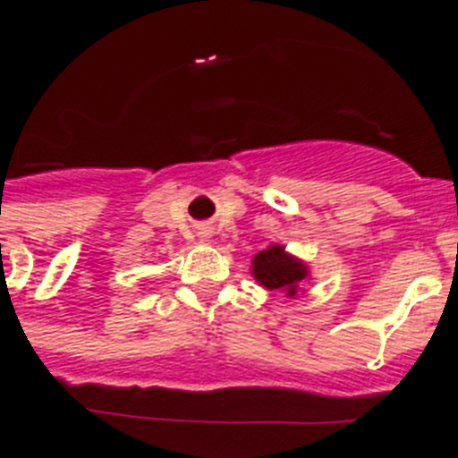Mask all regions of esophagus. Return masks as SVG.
<instances>
[{"mask_svg":"<svg viewBox=\"0 0 458 458\" xmlns=\"http://www.w3.org/2000/svg\"><path fill=\"white\" fill-rule=\"evenodd\" d=\"M200 234L202 237H207V234H209V230H200Z\"/></svg>","mask_w":458,"mask_h":458,"instance_id":"34e87169","label":"esophagus"}]
</instances>
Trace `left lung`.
I'll return each mask as SVG.
<instances>
[{"mask_svg": "<svg viewBox=\"0 0 458 458\" xmlns=\"http://www.w3.org/2000/svg\"><path fill=\"white\" fill-rule=\"evenodd\" d=\"M253 276L267 290L285 288L288 295H295L297 284L306 278V267L295 258L285 256L281 246H272L253 258Z\"/></svg>", "mask_w": 458, "mask_h": 458, "instance_id": "1", "label": "left lung"}]
</instances>
